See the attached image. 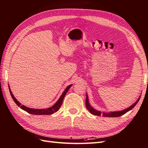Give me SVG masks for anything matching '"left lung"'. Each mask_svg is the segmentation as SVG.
Instances as JSON below:
<instances>
[{
  "instance_id": "1",
  "label": "left lung",
  "mask_w": 148,
  "mask_h": 148,
  "mask_svg": "<svg viewBox=\"0 0 148 148\" xmlns=\"http://www.w3.org/2000/svg\"><path fill=\"white\" fill-rule=\"evenodd\" d=\"M140 97H139L138 99V100L136 101L133 104L131 105L130 107L127 108L126 109H124V110L119 111H111V112H101L100 111H97V110H96V109L93 108L90 105L89 102L88 96V94L86 93V106L87 109H88L89 110V111L94 115L98 116H103V117H119V116H121L124 114H126L128 111H130V110H131V109L133 108L136 104H137V103H138V101L140 99Z\"/></svg>"
}]
</instances>
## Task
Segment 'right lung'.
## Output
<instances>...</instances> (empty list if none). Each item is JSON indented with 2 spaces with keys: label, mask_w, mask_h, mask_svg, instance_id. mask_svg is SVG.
Here are the masks:
<instances>
[{
  "label": "right lung",
  "mask_w": 148,
  "mask_h": 148,
  "mask_svg": "<svg viewBox=\"0 0 148 148\" xmlns=\"http://www.w3.org/2000/svg\"><path fill=\"white\" fill-rule=\"evenodd\" d=\"M73 86V84H71L69 86H68L67 88L64 90V91L63 92V93L62 94V95L60 96V97H59V99H58V101L56 102V103L52 106V107H50L47 109H34V108H30L28 107H26L24 105H21V103H20L16 99V97H14V96L13 95V94L11 91L10 87L9 86V91L10 93V95L12 96V99L14 100V101L16 103V104L18 106V107H20L22 109H23L24 111L27 112L29 114H35V115H49V114H54V112L58 111L59 109H60V106L62 104V101L64 99V97L65 96V95L66 94V93L67 92L68 90L70 89L71 87Z\"/></svg>",
  "instance_id": "1"
}]
</instances>
